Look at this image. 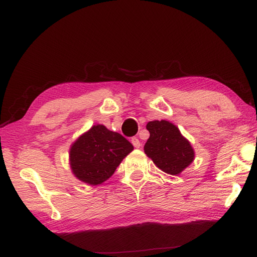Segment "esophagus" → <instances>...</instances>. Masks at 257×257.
I'll list each match as a JSON object with an SVG mask.
<instances>
[{"label":"esophagus","mask_w":257,"mask_h":257,"mask_svg":"<svg viewBox=\"0 0 257 257\" xmlns=\"http://www.w3.org/2000/svg\"><path fill=\"white\" fill-rule=\"evenodd\" d=\"M131 143H133L135 148H140L141 147L140 140L138 138H136V137H134V138H131Z\"/></svg>","instance_id":"esophagus-1"}]
</instances>
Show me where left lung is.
<instances>
[{
  "mask_svg": "<svg viewBox=\"0 0 257 257\" xmlns=\"http://www.w3.org/2000/svg\"><path fill=\"white\" fill-rule=\"evenodd\" d=\"M150 133L145 145V153L160 170L178 175L193 162L195 152L178 128L170 121L153 120L147 123Z\"/></svg>",
  "mask_w": 257,
  "mask_h": 257,
  "instance_id": "left-lung-1",
  "label": "left lung"
}]
</instances>
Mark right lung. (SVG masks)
<instances>
[{"label": "right lung", "instance_id": "add662e5", "mask_svg": "<svg viewBox=\"0 0 257 257\" xmlns=\"http://www.w3.org/2000/svg\"><path fill=\"white\" fill-rule=\"evenodd\" d=\"M133 150L120 134L95 124L71 146V170L77 180L95 186L108 180Z\"/></svg>", "mask_w": 257, "mask_h": 257}]
</instances>
